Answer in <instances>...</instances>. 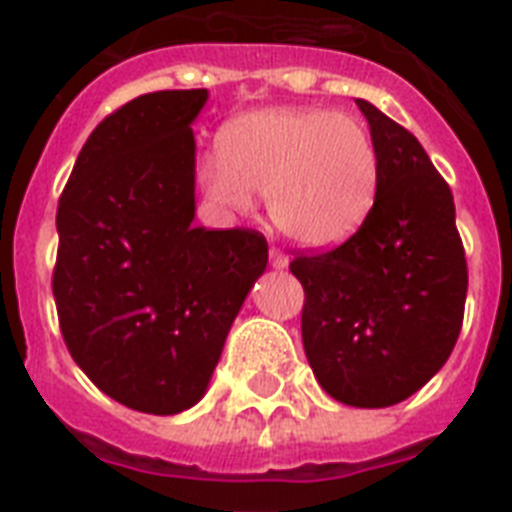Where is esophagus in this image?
Instances as JSON below:
<instances>
[{
  "label": "esophagus",
  "mask_w": 512,
  "mask_h": 512,
  "mask_svg": "<svg viewBox=\"0 0 512 512\" xmlns=\"http://www.w3.org/2000/svg\"><path fill=\"white\" fill-rule=\"evenodd\" d=\"M271 265L276 271H284L289 265V257L284 252H279V249H271Z\"/></svg>",
  "instance_id": "1"
}]
</instances>
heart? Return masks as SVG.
I'll list each match as a JSON object with an SVG mask.
<instances>
[{"label": "heart", "instance_id": "b5f03b06", "mask_svg": "<svg viewBox=\"0 0 512 512\" xmlns=\"http://www.w3.org/2000/svg\"><path fill=\"white\" fill-rule=\"evenodd\" d=\"M196 177L209 201L249 212L265 193L276 231L303 249H332L364 225L377 199L380 156L356 116L329 108L271 106L236 116L220 154Z\"/></svg>", "mask_w": 512, "mask_h": 512}]
</instances>
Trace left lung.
<instances>
[{
	"instance_id": "left-lung-1",
	"label": "left lung",
	"mask_w": 512,
	"mask_h": 512,
	"mask_svg": "<svg viewBox=\"0 0 512 512\" xmlns=\"http://www.w3.org/2000/svg\"><path fill=\"white\" fill-rule=\"evenodd\" d=\"M380 185L364 225L332 252L295 257L305 289L303 345L316 380L348 406L404 401L446 364L460 337L468 265L446 180L401 124L356 100Z\"/></svg>"
}]
</instances>
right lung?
Listing matches in <instances>:
<instances>
[{"label":"right lung","mask_w":512,"mask_h":512,"mask_svg":"<svg viewBox=\"0 0 512 512\" xmlns=\"http://www.w3.org/2000/svg\"><path fill=\"white\" fill-rule=\"evenodd\" d=\"M207 98V90L148 92L106 116L58 201L60 332L79 369L135 412L199 404L268 265L257 231L193 225L191 124Z\"/></svg>","instance_id":"right-lung-1"}]
</instances>
